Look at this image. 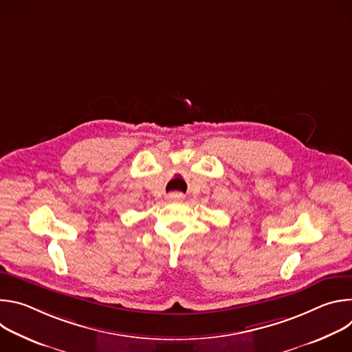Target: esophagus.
I'll list each match as a JSON object with an SVG mask.
<instances>
[{
  "instance_id": "esophagus-1",
  "label": "esophagus",
  "mask_w": 352,
  "mask_h": 352,
  "mask_svg": "<svg viewBox=\"0 0 352 352\" xmlns=\"http://www.w3.org/2000/svg\"><path fill=\"white\" fill-rule=\"evenodd\" d=\"M167 199L170 202H179V200L184 199V195L181 192H171L167 195Z\"/></svg>"
}]
</instances>
